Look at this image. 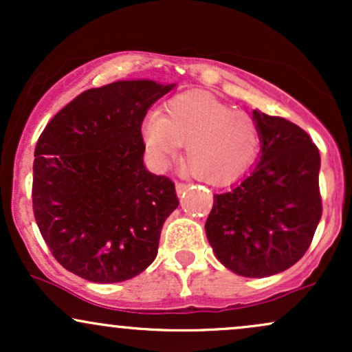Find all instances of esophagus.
<instances>
[{"mask_svg": "<svg viewBox=\"0 0 352 352\" xmlns=\"http://www.w3.org/2000/svg\"><path fill=\"white\" fill-rule=\"evenodd\" d=\"M187 188H188V185H187V184H177V185H175L177 195L182 197V195H184L185 192H187Z\"/></svg>", "mask_w": 352, "mask_h": 352, "instance_id": "34e87169", "label": "esophagus"}]
</instances>
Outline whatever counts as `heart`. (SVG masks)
I'll return each mask as SVG.
<instances>
[{"label":"heart","mask_w":352,"mask_h":352,"mask_svg":"<svg viewBox=\"0 0 352 352\" xmlns=\"http://www.w3.org/2000/svg\"><path fill=\"white\" fill-rule=\"evenodd\" d=\"M142 140L153 164L165 167L187 145L188 170L210 185H227L248 172L260 151V129L248 114L207 94L168 100L162 116L142 124Z\"/></svg>","instance_id":"1"}]
</instances>
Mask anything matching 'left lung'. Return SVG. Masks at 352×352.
Listing matches in <instances>:
<instances>
[{"label":"left lung","instance_id":"1","mask_svg":"<svg viewBox=\"0 0 352 352\" xmlns=\"http://www.w3.org/2000/svg\"><path fill=\"white\" fill-rule=\"evenodd\" d=\"M260 155L246 175L213 195L208 243L230 272L265 278L285 272L309 248L321 220V157L311 137L283 117L252 112Z\"/></svg>","mask_w":352,"mask_h":352}]
</instances>
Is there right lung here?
I'll use <instances>...</instances> for the list:
<instances>
[{"instance_id": "add662e5", "label": "right lung", "mask_w": 352, "mask_h": 352, "mask_svg": "<svg viewBox=\"0 0 352 352\" xmlns=\"http://www.w3.org/2000/svg\"><path fill=\"white\" fill-rule=\"evenodd\" d=\"M172 89L151 79L89 89L43 131L33 165L34 218L67 272L119 283L155 260L179 199L172 180L145 168L140 127Z\"/></svg>"}]
</instances>
